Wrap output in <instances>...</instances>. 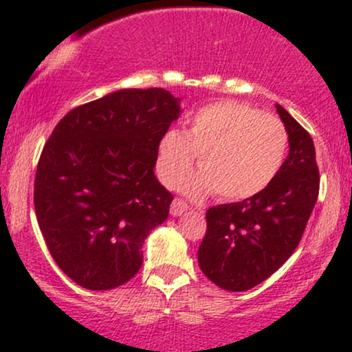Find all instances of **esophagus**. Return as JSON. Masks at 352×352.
Segmentation results:
<instances>
[{"label":"esophagus","instance_id":"1","mask_svg":"<svg viewBox=\"0 0 352 352\" xmlns=\"http://www.w3.org/2000/svg\"><path fill=\"white\" fill-rule=\"evenodd\" d=\"M185 210H188V205H187V201L185 200H182V199H175L172 201V205H170V213L173 217H180L182 213L185 212Z\"/></svg>","mask_w":352,"mask_h":352}]
</instances>
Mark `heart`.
<instances>
[{
	"label": "heart",
	"mask_w": 352,
	"mask_h": 352,
	"mask_svg": "<svg viewBox=\"0 0 352 352\" xmlns=\"http://www.w3.org/2000/svg\"><path fill=\"white\" fill-rule=\"evenodd\" d=\"M288 132L278 117L238 100H218L188 119L185 135L167 131L157 151V173L177 188L192 172L197 155L201 173L188 180L193 199L217 195L246 200L268 188L283 167Z\"/></svg>",
	"instance_id": "1"
}]
</instances>
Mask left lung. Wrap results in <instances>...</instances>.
Instances as JSON below:
<instances>
[{
	"label": "left lung",
	"mask_w": 352,
	"mask_h": 352,
	"mask_svg": "<svg viewBox=\"0 0 352 352\" xmlns=\"http://www.w3.org/2000/svg\"><path fill=\"white\" fill-rule=\"evenodd\" d=\"M289 139V153L268 188L236 204L207 210L199 248L205 276L228 292H246L270 278L292 256L319 193L313 139L276 104Z\"/></svg>",
	"instance_id": "1"
}]
</instances>
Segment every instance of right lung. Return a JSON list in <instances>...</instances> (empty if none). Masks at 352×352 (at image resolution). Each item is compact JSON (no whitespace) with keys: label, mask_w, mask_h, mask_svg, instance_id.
<instances>
[{"label":"right lung","mask_w":352,"mask_h":352,"mask_svg":"<svg viewBox=\"0 0 352 352\" xmlns=\"http://www.w3.org/2000/svg\"><path fill=\"white\" fill-rule=\"evenodd\" d=\"M179 100L162 87L122 89L72 109L44 144L36 218L52 260L82 288L135 276L145 238L167 220L173 195L153 168Z\"/></svg>","instance_id":"add662e5"}]
</instances>
